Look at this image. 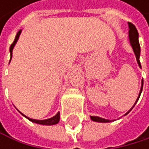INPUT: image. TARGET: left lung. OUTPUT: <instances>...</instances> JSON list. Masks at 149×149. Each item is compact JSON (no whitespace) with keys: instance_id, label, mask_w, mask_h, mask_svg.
<instances>
[{"instance_id":"1","label":"left lung","mask_w":149,"mask_h":149,"mask_svg":"<svg viewBox=\"0 0 149 149\" xmlns=\"http://www.w3.org/2000/svg\"><path fill=\"white\" fill-rule=\"evenodd\" d=\"M129 24V27H130V31H129V37H130V45L132 46V49L135 53V55H136V59H137V61H138V64L139 66L141 68V65H140V61H139V54H140V46H139V33H138V30L137 28L135 27V26H133L131 23H128ZM142 88H143V80H142V84H141V89H140V92H139V97L137 101L135 102L134 105L136 104V103L138 102L139 96H140V94H141V91H142ZM134 105L132 106V108L134 107ZM131 108V109H132ZM130 109V110H131ZM130 110L129 112H130ZM128 112V113H129ZM126 113V114H127ZM125 114V115H126ZM91 120H93L94 122H99V123H108L110 122L109 120H106V119H103V118H100V117H97V116H91Z\"/></svg>"}]
</instances>
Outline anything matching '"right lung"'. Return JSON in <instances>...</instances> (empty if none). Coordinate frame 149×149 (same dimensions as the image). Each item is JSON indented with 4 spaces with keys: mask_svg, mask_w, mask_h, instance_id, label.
Returning a JSON list of instances; mask_svg holds the SVG:
<instances>
[{
    "mask_svg": "<svg viewBox=\"0 0 149 149\" xmlns=\"http://www.w3.org/2000/svg\"><path fill=\"white\" fill-rule=\"evenodd\" d=\"M21 33V30H19L18 32V34L16 35V37H15V40H14V42L11 44L10 47V55L12 56V50H13V47L15 45V44L17 43V41H18V39L19 37V35ZM11 59V57H10ZM24 115V114H23ZM25 116V115H24ZM29 121L33 122V123H39V124H43V125H54V124H56L59 123L60 121V113H58L55 116L52 117V118H50V119H47V120H35V119H30V118H28L26 117Z\"/></svg>",
    "mask_w": 149,
    "mask_h": 149,
    "instance_id": "right-lung-1",
    "label": "right lung"
}]
</instances>
